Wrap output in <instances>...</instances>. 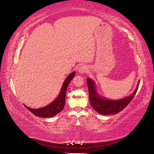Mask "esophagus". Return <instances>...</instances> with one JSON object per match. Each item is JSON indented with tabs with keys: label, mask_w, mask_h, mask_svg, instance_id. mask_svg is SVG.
Here are the masks:
<instances>
[{
	"label": "esophagus",
	"mask_w": 154,
	"mask_h": 154,
	"mask_svg": "<svg viewBox=\"0 0 154 154\" xmlns=\"http://www.w3.org/2000/svg\"><path fill=\"white\" fill-rule=\"evenodd\" d=\"M78 71H79V73H80L81 74H83L88 71V68H87V66H84V65L81 66L79 68Z\"/></svg>",
	"instance_id": "1"
}]
</instances>
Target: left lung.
<instances>
[{
  "label": "left lung",
  "mask_w": 154,
  "mask_h": 154,
  "mask_svg": "<svg viewBox=\"0 0 154 154\" xmlns=\"http://www.w3.org/2000/svg\"><path fill=\"white\" fill-rule=\"evenodd\" d=\"M86 81L91 106L97 112L103 115H115L124 109L136 95L139 87L138 84L140 83V82H138L134 92L129 97L120 99V100H112L105 99L98 95L95 90V82L91 79L88 78Z\"/></svg>",
  "instance_id": "1"
}]
</instances>
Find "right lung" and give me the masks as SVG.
Returning a JSON list of instances; mask_svg holds the SVG:
<instances>
[{
  "mask_svg": "<svg viewBox=\"0 0 154 154\" xmlns=\"http://www.w3.org/2000/svg\"><path fill=\"white\" fill-rule=\"evenodd\" d=\"M75 75V72L71 73L64 81L60 93H59L58 97L54 102L51 103L49 105L39 109H31L27 106L26 107L29 111H31L33 115L41 118H48L52 117L57 115L60 112L64 107L66 102V93L67 87L69 83L72 80V79Z\"/></svg>",
  "mask_w": 154,
  "mask_h": 154,
  "instance_id": "right-lung-1",
  "label": "right lung"
}]
</instances>
